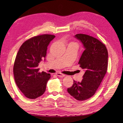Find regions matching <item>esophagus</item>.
I'll return each mask as SVG.
<instances>
[{"mask_svg": "<svg viewBox=\"0 0 123 123\" xmlns=\"http://www.w3.org/2000/svg\"><path fill=\"white\" fill-rule=\"evenodd\" d=\"M56 75H57L58 76H60V77H64L65 76V75L64 74H62V73H60V72H58V73H56Z\"/></svg>", "mask_w": 123, "mask_h": 123, "instance_id": "34e87169", "label": "esophagus"}]
</instances>
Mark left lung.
<instances>
[{"label": "left lung", "mask_w": 123, "mask_h": 123, "mask_svg": "<svg viewBox=\"0 0 123 123\" xmlns=\"http://www.w3.org/2000/svg\"><path fill=\"white\" fill-rule=\"evenodd\" d=\"M74 37L82 43L85 50L80 59V67L85 72L80 82L74 80L67 91L78 100H84L94 95L105 76L108 67L107 49L104 44L93 37L78 34Z\"/></svg>", "instance_id": "left-lung-1"}]
</instances>
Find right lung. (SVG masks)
<instances>
[{"label":"right lung","mask_w":123,"mask_h":123,"mask_svg":"<svg viewBox=\"0 0 123 123\" xmlns=\"http://www.w3.org/2000/svg\"><path fill=\"white\" fill-rule=\"evenodd\" d=\"M55 36L43 34L33 37L23 43L15 60L13 73L18 88L28 98L35 99L46 91L51 75L39 72L38 65L45 61L48 46Z\"/></svg>","instance_id":"1"}]
</instances>
